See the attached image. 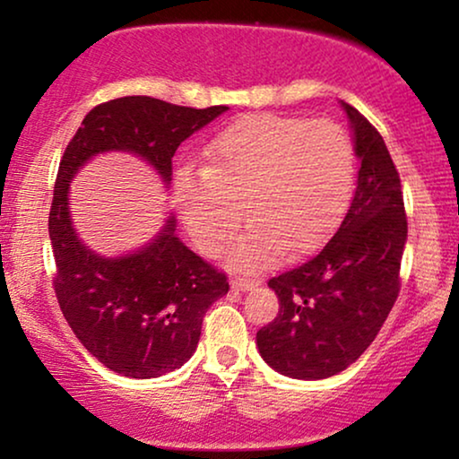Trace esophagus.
<instances>
[{
    "label": "esophagus",
    "mask_w": 459,
    "mask_h": 459,
    "mask_svg": "<svg viewBox=\"0 0 459 459\" xmlns=\"http://www.w3.org/2000/svg\"><path fill=\"white\" fill-rule=\"evenodd\" d=\"M231 286H234L236 290H253V288L259 286V280L247 278V275H236V278H231Z\"/></svg>",
    "instance_id": "1"
}]
</instances>
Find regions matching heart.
Wrapping results in <instances>:
<instances>
[{
  "instance_id": "b5f03b06",
  "label": "heart",
  "mask_w": 459,
  "mask_h": 459,
  "mask_svg": "<svg viewBox=\"0 0 459 459\" xmlns=\"http://www.w3.org/2000/svg\"><path fill=\"white\" fill-rule=\"evenodd\" d=\"M355 181V143L341 123L263 112L225 125L206 143L204 169L175 173V203L206 255L234 238L247 206L255 223L238 259L256 265L281 248L319 247L347 212Z\"/></svg>"
}]
</instances>
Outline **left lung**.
Returning a JSON list of instances; mask_svg holds the SVG:
<instances>
[{
    "label": "left lung",
    "instance_id": "left-lung-1",
    "mask_svg": "<svg viewBox=\"0 0 459 459\" xmlns=\"http://www.w3.org/2000/svg\"><path fill=\"white\" fill-rule=\"evenodd\" d=\"M344 110L361 159L353 203L316 256L267 281L280 311L256 332L263 359L300 380L328 378L359 359L401 290L407 217L399 171L378 129L353 106Z\"/></svg>",
    "mask_w": 459,
    "mask_h": 459
}]
</instances>
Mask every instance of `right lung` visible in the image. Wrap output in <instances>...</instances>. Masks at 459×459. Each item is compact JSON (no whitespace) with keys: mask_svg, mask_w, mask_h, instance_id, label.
<instances>
[{"mask_svg":"<svg viewBox=\"0 0 459 459\" xmlns=\"http://www.w3.org/2000/svg\"><path fill=\"white\" fill-rule=\"evenodd\" d=\"M228 106L190 108L150 96H125L87 112L62 154L49 209L54 290L81 344L112 372L156 378L196 351L203 317L228 294V275L184 247L169 219L140 253L104 259L85 248L68 215V184L98 152L127 150L171 181L173 156L194 131Z\"/></svg>","mask_w":459,"mask_h":459,"instance_id":"obj_1","label":"right lung"}]
</instances>
